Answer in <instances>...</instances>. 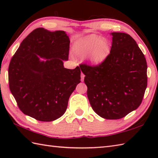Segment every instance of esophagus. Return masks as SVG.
Returning a JSON list of instances; mask_svg holds the SVG:
<instances>
[{"label":"esophagus","instance_id":"34e87169","mask_svg":"<svg viewBox=\"0 0 158 158\" xmlns=\"http://www.w3.org/2000/svg\"><path fill=\"white\" fill-rule=\"evenodd\" d=\"M84 77H85L84 74L81 73V81H83V80H84Z\"/></svg>","mask_w":158,"mask_h":158}]
</instances>
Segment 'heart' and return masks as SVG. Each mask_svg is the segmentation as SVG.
Returning <instances> with one entry per match:
<instances>
[{
    "instance_id": "b5f03b06",
    "label": "heart",
    "mask_w": 158,
    "mask_h": 158,
    "mask_svg": "<svg viewBox=\"0 0 158 158\" xmlns=\"http://www.w3.org/2000/svg\"><path fill=\"white\" fill-rule=\"evenodd\" d=\"M73 49L77 56L84 58L88 56L89 63L95 66L100 64L107 58L110 51V44L107 39L92 34L79 39Z\"/></svg>"
}]
</instances>
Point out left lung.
Returning <instances> with one entry per match:
<instances>
[{
  "instance_id": "1",
  "label": "left lung",
  "mask_w": 158,
  "mask_h": 158,
  "mask_svg": "<svg viewBox=\"0 0 158 158\" xmlns=\"http://www.w3.org/2000/svg\"><path fill=\"white\" fill-rule=\"evenodd\" d=\"M107 58L91 66L79 67L85 75L87 94L94 112L102 118L118 119L136 110L142 102L147 85L145 56L130 35L112 32Z\"/></svg>"
}]
</instances>
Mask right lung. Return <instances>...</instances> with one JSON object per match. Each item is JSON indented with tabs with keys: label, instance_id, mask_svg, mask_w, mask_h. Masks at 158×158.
Returning a JSON list of instances; mask_svg holds the SVG:
<instances>
[{
	"label": "right lung",
	"instance_id": "add662e5",
	"mask_svg": "<svg viewBox=\"0 0 158 158\" xmlns=\"http://www.w3.org/2000/svg\"><path fill=\"white\" fill-rule=\"evenodd\" d=\"M69 45L64 31L38 28L23 40L12 57L8 70L9 89L25 115L52 122L65 113L70 96L81 82L79 66L64 67Z\"/></svg>",
	"mask_w": 158,
	"mask_h": 158
}]
</instances>
